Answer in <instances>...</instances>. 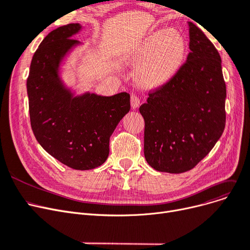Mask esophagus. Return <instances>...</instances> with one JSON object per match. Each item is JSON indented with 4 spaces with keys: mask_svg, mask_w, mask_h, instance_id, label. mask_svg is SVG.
<instances>
[{
    "mask_svg": "<svg viewBox=\"0 0 250 250\" xmlns=\"http://www.w3.org/2000/svg\"><path fill=\"white\" fill-rule=\"evenodd\" d=\"M131 106L133 109H137V108L140 106V99L136 95L131 96Z\"/></svg>",
    "mask_w": 250,
    "mask_h": 250,
    "instance_id": "obj_1",
    "label": "esophagus"
}]
</instances>
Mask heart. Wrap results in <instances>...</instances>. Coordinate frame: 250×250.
Segmentation results:
<instances>
[{"mask_svg":"<svg viewBox=\"0 0 250 250\" xmlns=\"http://www.w3.org/2000/svg\"><path fill=\"white\" fill-rule=\"evenodd\" d=\"M186 39L177 29L152 32L125 57L127 64L139 67L138 80L147 88H159L179 71L186 56Z\"/></svg>","mask_w":250,"mask_h":250,"instance_id":"b5f03b06","label":"heart"}]
</instances>
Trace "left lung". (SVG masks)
Here are the masks:
<instances>
[{
    "mask_svg": "<svg viewBox=\"0 0 250 250\" xmlns=\"http://www.w3.org/2000/svg\"><path fill=\"white\" fill-rule=\"evenodd\" d=\"M186 63L141 105L144 155L155 170L192 169L221 138L226 124V83L218 50L192 22Z\"/></svg>",
    "mask_w": 250,
    "mask_h": 250,
    "instance_id": "1",
    "label": "left lung"
}]
</instances>
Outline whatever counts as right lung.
Returning <instances> with one entry per match:
<instances>
[{
  "label": "right lung",
  "instance_id": "add662e5",
  "mask_svg": "<svg viewBox=\"0 0 250 250\" xmlns=\"http://www.w3.org/2000/svg\"><path fill=\"white\" fill-rule=\"evenodd\" d=\"M83 26L71 23L52 30L32 57L26 82L32 132L40 145L73 169L100 167L109 154V140L131 109L125 92L101 96L77 94L64 81L62 66L83 42L71 39Z\"/></svg>",
  "mask_w": 250,
  "mask_h": 250
}]
</instances>
